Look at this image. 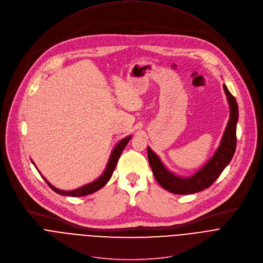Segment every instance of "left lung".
Here are the masks:
<instances>
[{
	"instance_id": "obj_1",
	"label": "left lung",
	"mask_w": 263,
	"mask_h": 263,
	"mask_svg": "<svg viewBox=\"0 0 263 263\" xmlns=\"http://www.w3.org/2000/svg\"><path fill=\"white\" fill-rule=\"evenodd\" d=\"M224 92L230 107L229 121L223 134L221 143L210 159V161L196 173L189 178H181L170 172L162 163L160 158L147 146V159L157 182L165 190L173 194H193L200 192L210 186L220 177L222 171L230 163L236 147V124L238 119V106L235 98L223 84Z\"/></svg>"
}]
</instances>
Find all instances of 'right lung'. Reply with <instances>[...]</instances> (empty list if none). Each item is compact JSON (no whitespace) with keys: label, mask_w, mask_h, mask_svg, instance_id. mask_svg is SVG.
I'll use <instances>...</instances> for the list:
<instances>
[{"label":"right lung","mask_w":263,"mask_h":263,"mask_svg":"<svg viewBox=\"0 0 263 263\" xmlns=\"http://www.w3.org/2000/svg\"><path fill=\"white\" fill-rule=\"evenodd\" d=\"M131 135L125 137L124 139H122L114 148L111 155H110V158L108 160V163H107V166L104 170V172L101 174V176L94 182L87 184V185H84L78 189H75V190H71V191H65V190H60L55 187H53L43 176L41 174V172L39 171V173L41 174L42 179L46 182V184L50 187L51 190H53L55 193L58 194H61V195H64V196H71V197H80V196H85V195H89V194H92L98 190H100L101 188H103L107 183L108 181L110 180L112 173L116 169V166L118 164V161L120 159V156L123 152V149L126 147L127 143L130 141L131 139ZM34 164V163H33ZM36 167V166H35Z\"/></svg>","instance_id":"add662e5"}]
</instances>
